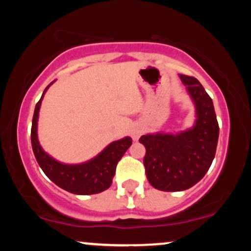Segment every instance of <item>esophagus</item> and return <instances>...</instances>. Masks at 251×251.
Masks as SVG:
<instances>
[{
  "label": "esophagus",
  "instance_id": "1",
  "mask_svg": "<svg viewBox=\"0 0 251 251\" xmlns=\"http://www.w3.org/2000/svg\"><path fill=\"white\" fill-rule=\"evenodd\" d=\"M143 133V126L142 125H134L131 129V137L133 140H138Z\"/></svg>",
  "mask_w": 251,
  "mask_h": 251
}]
</instances>
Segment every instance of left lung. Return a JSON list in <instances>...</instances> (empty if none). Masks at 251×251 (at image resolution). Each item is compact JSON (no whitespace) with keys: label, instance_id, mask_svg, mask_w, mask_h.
Segmentation results:
<instances>
[{"label":"left lung","instance_id":"left-lung-1","mask_svg":"<svg viewBox=\"0 0 251 251\" xmlns=\"http://www.w3.org/2000/svg\"><path fill=\"white\" fill-rule=\"evenodd\" d=\"M178 76L195 106L192 126L176 133H148L139 139L146 149V177L160 191H184L197 184L211 166L220 134L214 102L201 82Z\"/></svg>","mask_w":251,"mask_h":251}]
</instances>
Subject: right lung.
Instances as JSON below:
<instances>
[{
  "label": "right lung",
  "mask_w": 251,
  "mask_h": 251,
  "mask_svg": "<svg viewBox=\"0 0 251 251\" xmlns=\"http://www.w3.org/2000/svg\"><path fill=\"white\" fill-rule=\"evenodd\" d=\"M54 82L55 80L50 82L43 91L41 99L35 106L33 123H31V146H33L37 163L45 175L54 184L71 194L94 195L105 191L111 186L112 180L116 175L117 164L132 145V139L129 137H124L119 140H114L108 144L96 157L82 163L67 164L59 162L55 158L51 157L42 149L39 142L37 122H39V113L43 97Z\"/></svg>",
  "instance_id": "1"
}]
</instances>
